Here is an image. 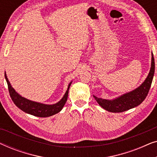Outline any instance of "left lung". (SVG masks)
<instances>
[{"label":"left lung","instance_id":"left-lung-1","mask_svg":"<svg viewBox=\"0 0 157 157\" xmlns=\"http://www.w3.org/2000/svg\"><path fill=\"white\" fill-rule=\"evenodd\" d=\"M154 69H155V63H154V56L152 53L151 66L149 74L144 82L140 86L129 93L124 94L114 100L103 99V98L96 97L95 96H94V98L103 109H106L110 112H123V111H127L130 109L134 108L141 104L147 97L150 87H151L152 80H153Z\"/></svg>","mask_w":157,"mask_h":157}]
</instances>
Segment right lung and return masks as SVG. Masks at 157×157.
Instances as JSON below:
<instances>
[{
  "mask_svg": "<svg viewBox=\"0 0 157 157\" xmlns=\"http://www.w3.org/2000/svg\"><path fill=\"white\" fill-rule=\"evenodd\" d=\"M5 78L8 83V88L10 96L14 104H16V106L25 113L38 117H48L59 113L63 109L66 101H67L68 89H69L70 86L71 84V82L69 85H68V89L66 92L65 95L63 96V97L62 98V99L60 101L53 105H47L32 101H30L22 97L18 93H16V91L13 89V88L11 86L7 76H6V73Z\"/></svg>",
  "mask_w": 157,
  "mask_h": 157,
  "instance_id": "add662e5",
  "label": "right lung"
}]
</instances>
